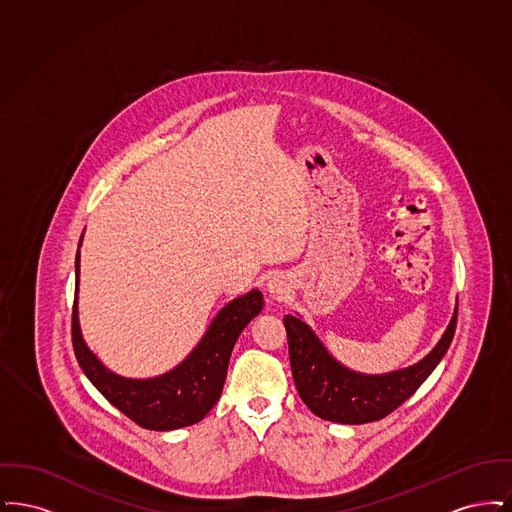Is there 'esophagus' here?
Masks as SVG:
<instances>
[{"mask_svg": "<svg viewBox=\"0 0 512 512\" xmlns=\"http://www.w3.org/2000/svg\"><path fill=\"white\" fill-rule=\"evenodd\" d=\"M267 292L272 299H284L288 292H290V284H288V278L282 276V274H274L270 276L267 282Z\"/></svg>", "mask_w": 512, "mask_h": 512, "instance_id": "esophagus-1", "label": "esophagus"}]
</instances>
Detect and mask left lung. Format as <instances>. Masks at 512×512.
Listing matches in <instances>:
<instances>
[{
    "label": "left lung",
    "instance_id": "left-lung-1",
    "mask_svg": "<svg viewBox=\"0 0 512 512\" xmlns=\"http://www.w3.org/2000/svg\"><path fill=\"white\" fill-rule=\"evenodd\" d=\"M293 382L313 413L338 424L380 420L405 403L434 372L457 328V305L436 347L418 363L386 374H363L341 365L301 317L286 315Z\"/></svg>",
    "mask_w": 512,
    "mask_h": 512
}]
</instances>
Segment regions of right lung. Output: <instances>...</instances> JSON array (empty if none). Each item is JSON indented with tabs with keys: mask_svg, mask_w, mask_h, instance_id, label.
Listing matches in <instances>:
<instances>
[{
	"mask_svg": "<svg viewBox=\"0 0 512 512\" xmlns=\"http://www.w3.org/2000/svg\"><path fill=\"white\" fill-rule=\"evenodd\" d=\"M82 238L84 234L74 261L73 347L78 365L113 407L142 428L169 432L203 420L220 399L236 340L263 311V293L255 288L224 305L190 355L169 372L153 378H126L103 365L82 338L78 320Z\"/></svg>",
	"mask_w": 512,
	"mask_h": 512,
	"instance_id": "right-lung-1",
	"label": "right lung"
}]
</instances>
